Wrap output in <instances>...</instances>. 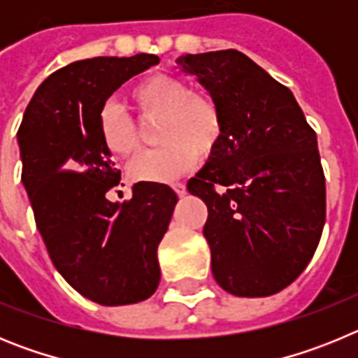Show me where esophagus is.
I'll list each match as a JSON object with an SVG mask.
<instances>
[{
    "label": "esophagus",
    "instance_id": "obj_1",
    "mask_svg": "<svg viewBox=\"0 0 358 358\" xmlns=\"http://www.w3.org/2000/svg\"><path fill=\"white\" fill-rule=\"evenodd\" d=\"M172 188H173V192L179 195V197H185V195H186V186L182 185V182H173Z\"/></svg>",
    "mask_w": 358,
    "mask_h": 358
}]
</instances>
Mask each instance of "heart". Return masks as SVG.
<instances>
[{"label":"heart","instance_id":"b5f03b06","mask_svg":"<svg viewBox=\"0 0 358 358\" xmlns=\"http://www.w3.org/2000/svg\"><path fill=\"white\" fill-rule=\"evenodd\" d=\"M131 96L141 118L161 120L157 140L164 145L132 161L129 172L138 181H176L194 169L199 154L210 156L222 141L226 131L222 107L211 94L197 93L182 78L152 75L134 85ZM98 131L113 156L131 157L140 150L138 125L113 100L98 113Z\"/></svg>","mask_w":358,"mask_h":358}]
</instances>
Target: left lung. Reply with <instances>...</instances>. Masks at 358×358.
<instances>
[{
	"mask_svg": "<svg viewBox=\"0 0 358 358\" xmlns=\"http://www.w3.org/2000/svg\"><path fill=\"white\" fill-rule=\"evenodd\" d=\"M177 64L217 100L226 123L188 182L208 206L211 273L233 296H273L305 271L321 238L327 186L317 136L292 91L242 52L182 55Z\"/></svg>",
	"mask_w": 358,
	"mask_h": 358,
	"instance_id": "1",
	"label": "left lung"
}]
</instances>
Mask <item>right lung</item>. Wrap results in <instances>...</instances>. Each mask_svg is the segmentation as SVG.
<instances>
[{"label":"right lung","mask_w":358,"mask_h":358,"mask_svg":"<svg viewBox=\"0 0 358 358\" xmlns=\"http://www.w3.org/2000/svg\"><path fill=\"white\" fill-rule=\"evenodd\" d=\"M159 57H94L52 73L37 87L17 131L37 229L55 268L98 305L140 303L161 280L157 245L177 195L159 182H136L132 199L110 202L120 172L103 147L98 113L107 98Z\"/></svg>","instance_id":"obj_1"}]
</instances>
